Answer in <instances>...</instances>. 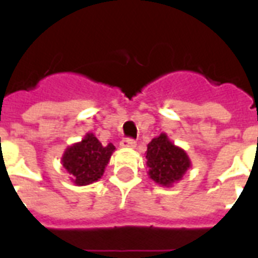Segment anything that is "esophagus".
Here are the masks:
<instances>
[{
  "label": "esophagus",
  "instance_id": "1",
  "mask_svg": "<svg viewBox=\"0 0 258 258\" xmlns=\"http://www.w3.org/2000/svg\"><path fill=\"white\" fill-rule=\"evenodd\" d=\"M135 145H137V142L131 139V138H124V139L120 141L121 147H135Z\"/></svg>",
  "mask_w": 258,
  "mask_h": 258
}]
</instances>
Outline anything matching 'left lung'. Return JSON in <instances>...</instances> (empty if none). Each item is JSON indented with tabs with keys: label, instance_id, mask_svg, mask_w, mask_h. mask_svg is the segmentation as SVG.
I'll return each mask as SVG.
<instances>
[{
	"label": "left lung",
	"instance_id": "left-lung-1",
	"mask_svg": "<svg viewBox=\"0 0 258 258\" xmlns=\"http://www.w3.org/2000/svg\"><path fill=\"white\" fill-rule=\"evenodd\" d=\"M146 158L150 178L163 186L179 180L190 167V159L186 153L172 145L166 134H161L150 142Z\"/></svg>",
	"mask_w": 258,
	"mask_h": 258
}]
</instances>
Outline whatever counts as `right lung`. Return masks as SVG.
<instances>
[{
    "label": "right lung",
    "instance_id": "1",
    "mask_svg": "<svg viewBox=\"0 0 258 258\" xmlns=\"http://www.w3.org/2000/svg\"><path fill=\"white\" fill-rule=\"evenodd\" d=\"M115 146H103L93 134H87L80 143L71 146L62 157V166L79 186L92 183L103 175Z\"/></svg>",
    "mask_w": 258,
    "mask_h": 258
}]
</instances>
